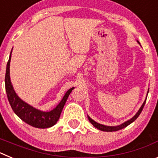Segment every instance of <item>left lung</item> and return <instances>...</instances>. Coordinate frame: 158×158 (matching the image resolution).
<instances>
[{"label": "left lung", "instance_id": "1", "mask_svg": "<svg viewBox=\"0 0 158 158\" xmlns=\"http://www.w3.org/2000/svg\"><path fill=\"white\" fill-rule=\"evenodd\" d=\"M137 42L139 43V42L137 40ZM140 44V43H139ZM148 93H149V90H148L147 92V95H148ZM146 100H145V101L143 102V104H142V106H141V107L139 108V110L138 111V112L135 114V115H134L133 117L131 118H130L129 120L126 121V122H124L123 123L120 124V125H118V126H106V125H103V124H100V123H96V121H94L93 119V118H91L88 115V118H89V122L91 123L92 124H93V126L95 127L96 128H97L98 130H100V131H107V132H112V131H119V130L123 129V128L126 127H127L128 125H130V124L131 123H133L134 121L139 116V115L141 114V112H142V109H143V107H144V105L145 104H146Z\"/></svg>", "mask_w": 158, "mask_h": 158}]
</instances>
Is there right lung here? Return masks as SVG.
<instances>
[{
  "label": "right lung",
  "instance_id": "add662e5",
  "mask_svg": "<svg viewBox=\"0 0 158 158\" xmlns=\"http://www.w3.org/2000/svg\"><path fill=\"white\" fill-rule=\"evenodd\" d=\"M12 51H11L9 59H8V62L7 63L5 81L7 96H8V100L12 110L20 119H22L23 122L29 124L31 126L34 127L42 128V129L51 127L58 120L65 102H66L67 99L69 97L73 89H74V87L69 89L65 93L63 98L60 101L59 104L51 111H43L32 107L31 105L27 104L26 102L23 101L17 96V94L14 90L12 82H11L10 62Z\"/></svg>",
  "mask_w": 158,
  "mask_h": 158
}]
</instances>
